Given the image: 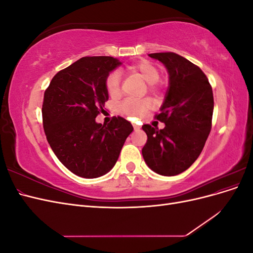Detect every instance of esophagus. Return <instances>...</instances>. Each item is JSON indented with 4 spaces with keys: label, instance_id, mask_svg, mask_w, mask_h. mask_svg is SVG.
<instances>
[{
    "label": "esophagus",
    "instance_id": "1",
    "mask_svg": "<svg viewBox=\"0 0 253 253\" xmlns=\"http://www.w3.org/2000/svg\"><path fill=\"white\" fill-rule=\"evenodd\" d=\"M133 127H134L135 131H139V129H140V126L138 125H133Z\"/></svg>",
    "mask_w": 253,
    "mask_h": 253
}]
</instances>
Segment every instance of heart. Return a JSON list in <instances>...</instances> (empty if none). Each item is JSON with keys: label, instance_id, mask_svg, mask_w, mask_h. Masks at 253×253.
Segmentation results:
<instances>
[{"label": "heart", "instance_id": "obj_1", "mask_svg": "<svg viewBox=\"0 0 253 253\" xmlns=\"http://www.w3.org/2000/svg\"><path fill=\"white\" fill-rule=\"evenodd\" d=\"M128 70L138 74L140 77L149 83L151 90H157L158 88V79L160 77V73L158 68L151 63L150 61L143 60L140 62H137L131 66H128ZM121 78L118 72H111L105 79V87L108 93L115 97L120 93ZM151 106V101L149 99H142V100H133V99H126L125 101L120 103L119 109L121 113L128 117H138L141 116L143 113L147 112Z\"/></svg>", "mask_w": 253, "mask_h": 253}]
</instances>
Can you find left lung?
I'll use <instances>...</instances> for the list:
<instances>
[{
  "instance_id": "8db88e82",
  "label": "left lung",
  "mask_w": 253,
  "mask_h": 253,
  "mask_svg": "<svg viewBox=\"0 0 253 253\" xmlns=\"http://www.w3.org/2000/svg\"><path fill=\"white\" fill-rule=\"evenodd\" d=\"M169 74L165 101L155 118L163 129L143 125L148 136L142 156L151 170L164 176L182 173L200 156L212 126L213 91L197 65L175 52L149 53Z\"/></svg>"
}]
</instances>
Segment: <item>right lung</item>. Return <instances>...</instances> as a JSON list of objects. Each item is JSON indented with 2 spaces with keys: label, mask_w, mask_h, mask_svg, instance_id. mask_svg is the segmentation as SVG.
<instances>
[{
  "label": "right lung",
  "mask_w": 253,
  "mask_h": 253,
  "mask_svg": "<svg viewBox=\"0 0 253 253\" xmlns=\"http://www.w3.org/2000/svg\"><path fill=\"white\" fill-rule=\"evenodd\" d=\"M121 64L113 57H84L55 75L44 93L43 127L51 150L64 167L84 178L108 173L116 164L131 122L120 116L97 124L109 93L108 75Z\"/></svg>",
  "instance_id": "right-lung-1"
}]
</instances>
